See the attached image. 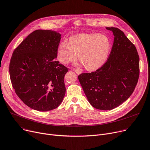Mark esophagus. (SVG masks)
I'll return each mask as SVG.
<instances>
[{"label": "esophagus", "mask_w": 150, "mask_h": 150, "mask_svg": "<svg viewBox=\"0 0 150 150\" xmlns=\"http://www.w3.org/2000/svg\"><path fill=\"white\" fill-rule=\"evenodd\" d=\"M73 70L74 72H76V74H78V75H79V74H80L82 73V71H81L79 70H77V69H73Z\"/></svg>", "instance_id": "obj_1"}]
</instances>
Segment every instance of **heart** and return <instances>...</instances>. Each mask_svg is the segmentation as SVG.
Instances as JSON below:
<instances>
[{"mask_svg": "<svg viewBox=\"0 0 150 150\" xmlns=\"http://www.w3.org/2000/svg\"><path fill=\"white\" fill-rule=\"evenodd\" d=\"M110 49V41L108 36L99 33H81L62 42L57 51V59L67 64L79 59L88 70H96L106 61Z\"/></svg>", "mask_w": 150, "mask_h": 150, "instance_id": "heart-1", "label": "heart"}]
</instances>
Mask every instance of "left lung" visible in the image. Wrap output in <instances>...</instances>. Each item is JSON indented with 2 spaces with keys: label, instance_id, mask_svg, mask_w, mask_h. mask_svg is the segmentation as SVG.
<instances>
[{
  "label": "left lung",
  "instance_id": "1",
  "mask_svg": "<svg viewBox=\"0 0 150 150\" xmlns=\"http://www.w3.org/2000/svg\"><path fill=\"white\" fill-rule=\"evenodd\" d=\"M107 62L91 73L78 76L87 99L94 108L108 110L118 107L132 95L139 76V57L134 45L117 28Z\"/></svg>",
  "mask_w": 150,
  "mask_h": 150
}]
</instances>
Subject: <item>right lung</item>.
Masks as SVG:
<instances>
[{
    "mask_svg": "<svg viewBox=\"0 0 150 150\" xmlns=\"http://www.w3.org/2000/svg\"><path fill=\"white\" fill-rule=\"evenodd\" d=\"M59 32L37 30L14 51L9 64L11 81L18 97L32 109L45 112L58 106L65 94L68 69L56 61Z\"/></svg>",
    "mask_w": 150,
    "mask_h": 150,
    "instance_id": "right-lung-1",
    "label": "right lung"
}]
</instances>
